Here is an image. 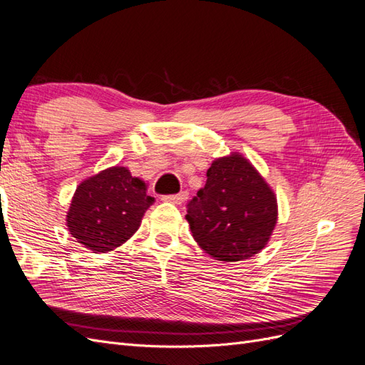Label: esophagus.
Wrapping results in <instances>:
<instances>
[{
    "instance_id": "esophagus-1",
    "label": "esophagus",
    "mask_w": 365,
    "mask_h": 365,
    "mask_svg": "<svg viewBox=\"0 0 365 365\" xmlns=\"http://www.w3.org/2000/svg\"><path fill=\"white\" fill-rule=\"evenodd\" d=\"M187 192H181V193H178V195H169V196H164L163 200L165 201V202H172V204H176V205H181V204H184L185 201H187Z\"/></svg>"
}]
</instances>
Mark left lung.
I'll return each mask as SVG.
<instances>
[{
	"mask_svg": "<svg viewBox=\"0 0 365 365\" xmlns=\"http://www.w3.org/2000/svg\"><path fill=\"white\" fill-rule=\"evenodd\" d=\"M187 207L193 239L220 262L245 260L260 252L279 216L269 184L239 152L212 163L205 185Z\"/></svg>",
	"mask_w": 365,
	"mask_h": 365,
	"instance_id": "8db88e82",
	"label": "left lung"
}]
</instances>
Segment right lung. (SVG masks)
Wrapping results in <instances>:
<instances>
[{
  "instance_id": "1",
  "label": "right lung",
  "mask_w": 365,
  "mask_h": 365,
  "mask_svg": "<svg viewBox=\"0 0 365 365\" xmlns=\"http://www.w3.org/2000/svg\"><path fill=\"white\" fill-rule=\"evenodd\" d=\"M153 202L145 181L132 176L128 168L114 165L77 185L67 213V227L86 250L108 252L134 236Z\"/></svg>"
}]
</instances>
